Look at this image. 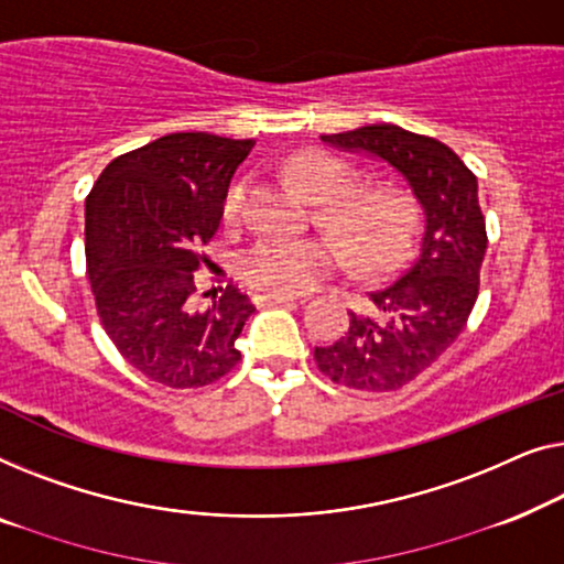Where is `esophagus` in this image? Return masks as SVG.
<instances>
[{"label": "esophagus", "instance_id": "1", "mask_svg": "<svg viewBox=\"0 0 564 564\" xmlns=\"http://www.w3.org/2000/svg\"><path fill=\"white\" fill-rule=\"evenodd\" d=\"M268 304H293V301H301L299 296H293V293H279V291H268L260 296Z\"/></svg>", "mask_w": 564, "mask_h": 564}]
</instances>
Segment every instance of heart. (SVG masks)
Segmentation results:
<instances>
[{"instance_id":"b5f03b06","label":"heart","mask_w":564,"mask_h":564,"mask_svg":"<svg viewBox=\"0 0 564 564\" xmlns=\"http://www.w3.org/2000/svg\"><path fill=\"white\" fill-rule=\"evenodd\" d=\"M285 173L308 199L322 202L319 219L345 245L352 263L376 271L391 263L409 240L414 214L399 188L386 184L355 186V173L343 158L327 150H299L285 163ZM248 184L237 181L225 196V221L240 217ZM343 250L332 237H265L240 260V273L250 285L279 293H304L335 271Z\"/></svg>"}]
</instances>
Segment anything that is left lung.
Returning <instances> with one entry per match:
<instances>
[{
  "mask_svg": "<svg viewBox=\"0 0 564 564\" xmlns=\"http://www.w3.org/2000/svg\"><path fill=\"white\" fill-rule=\"evenodd\" d=\"M322 140L383 161L422 214L411 263L368 293V312H350L337 343L314 350L316 368L339 386L399 391L455 343L478 299L488 248L478 178L444 142L399 124H365Z\"/></svg>",
  "mask_w": 564,
  "mask_h": 564,
  "instance_id": "8db88e82",
  "label": "left lung"
}]
</instances>
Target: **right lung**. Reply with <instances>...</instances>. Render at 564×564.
Segmentation results:
<instances>
[{
  "instance_id": "right-lung-1",
  "label": "right lung",
  "mask_w": 564,
  "mask_h": 564,
  "mask_svg": "<svg viewBox=\"0 0 564 564\" xmlns=\"http://www.w3.org/2000/svg\"><path fill=\"white\" fill-rule=\"evenodd\" d=\"M252 148L209 132L165 134L115 158L86 196V273L101 327L161 386H209L240 362L235 339L256 306L235 285L199 304L194 273L209 265L204 245Z\"/></svg>"
}]
</instances>
